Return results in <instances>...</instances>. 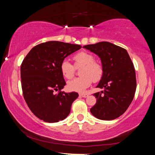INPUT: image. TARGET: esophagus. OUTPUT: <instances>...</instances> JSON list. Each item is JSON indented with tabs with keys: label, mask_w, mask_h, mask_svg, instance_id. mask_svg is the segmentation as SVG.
I'll use <instances>...</instances> for the list:
<instances>
[{
	"label": "esophagus",
	"mask_w": 155,
	"mask_h": 155,
	"mask_svg": "<svg viewBox=\"0 0 155 155\" xmlns=\"http://www.w3.org/2000/svg\"><path fill=\"white\" fill-rule=\"evenodd\" d=\"M79 96H80V97H88V94H87V93H80Z\"/></svg>",
	"instance_id": "esophagus-1"
}]
</instances>
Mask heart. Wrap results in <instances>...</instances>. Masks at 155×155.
<instances>
[{
  "instance_id": "b5f03b06",
  "label": "heart",
  "mask_w": 155,
  "mask_h": 155,
  "mask_svg": "<svg viewBox=\"0 0 155 155\" xmlns=\"http://www.w3.org/2000/svg\"><path fill=\"white\" fill-rule=\"evenodd\" d=\"M74 66L68 60H64L60 64V71L64 78L71 79L75 74L76 68H81L79 78L68 82V88L71 91L83 92L89 87L92 81H100L104 75V68L99 62L95 60V56L88 51H79L74 55Z\"/></svg>"
}]
</instances>
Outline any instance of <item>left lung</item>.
Wrapping results in <instances>:
<instances>
[{
    "instance_id": "8db88e82",
    "label": "left lung",
    "mask_w": 155,
    "mask_h": 155,
    "mask_svg": "<svg viewBox=\"0 0 155 155\" xmlns=\"http://www.w3.org/2000/svg\"><path fill=\"white\" fill-rule=\"evenodd\" d=\"M83 47L98 55L104 68V75L97 86L103 90L93 94L97 101L90 112L99 120L118 118L129 107L136 93V72L132 60L126 49L110 42Z\"/></svg>"
}]
</instances>
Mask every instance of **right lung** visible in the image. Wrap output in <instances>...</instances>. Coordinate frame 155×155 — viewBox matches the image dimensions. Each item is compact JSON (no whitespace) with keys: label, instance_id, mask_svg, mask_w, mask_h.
<instances>
[{"label":"right lung","instance_id":"1","mask_svg":"<svg viewBox=\"0 0 155 155\" xmlns=\"http://www.w3.org/2000/svg\"><path fill=\"white\" fill-rule=\"evenodd\" d=\"M81 48L78 44L47 41L33 47L23 60L20 68L23 96L31 111L40 120L58 122L70 114L72 103L79 94L61 91L66 83L60 64Z\"/></svg>","mask_w":155,"mask_h":155}]
</instances>
